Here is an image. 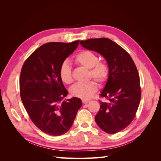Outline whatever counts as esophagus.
Here are the masks:
<instances>
[{"mask_svg": "<svg viewBox=\"0 0 161 161\" xmlns=\"http://www.w3.org/2000/svg\"><path fill=\"white\" fill-rule=\"evenodd\" d=\"M89 101H90V100H89V99H82V103H84V104L88 103Z\"/></svg>", "mask_w": 161, "mask_h": 161, "instance_id": "34e87169", "label": "esophagus"}]
</instances>
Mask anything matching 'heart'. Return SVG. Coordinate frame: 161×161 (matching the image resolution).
<instances>
[{
    "label": "heart",
    "mask_w": 161,
    "mask_h": 161,
    "mask_svg": "<svg viewBox=\"0 0 161 161\" xmlns=\"http://www.w3.org/2000/svg\"><path fill=\"white\" fill-rule=\"evenodd\" d=\"M76 64L89 69V77L93 79L101 85L105 84L109 75V68L108 63L99 60L96 53L90 50H84L79 52L74 57ZM59 75L62 81L67 85L74 81L72 68L69 62H64L59 69ZM97 90V85L94 80L84 83H77L71 87L70 90L72 96L81 99H88Z\"/></svg>",
    "instance_id": "heart-1"
}]
</instances>
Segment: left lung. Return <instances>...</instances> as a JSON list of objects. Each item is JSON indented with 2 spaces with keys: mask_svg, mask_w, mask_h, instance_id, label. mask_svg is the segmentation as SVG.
<instances>
[{
  "mask_svg": "<svg viewBox=\"0 0 161 161\" xmlns=\"http://www.w3.org/2000/svg\"><path fill=\"white\" fill-rule=\"evenodd\" d=\"M80 44L103 56L109 75L100 94V109L95 121L106 133L125 129L134 119L141 98L140 76L134 62L123 47L108 38L89 39Z\"/></svg>",
  "mask_w": 161,
  "mask_h": 161,
  "instance_id": "obj_1",
  "label": "left lung"
}]
</instances>
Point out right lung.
Returning <instances> with one entry per match:
<instances>
[{
  "label": "right lung",
  "mask_w": 161,
  "mask_h": 161,
  "mask_svg": "<svg viewBox=\"0 0 161 161\" xmlns=\"http://www.w3.org/2000/svg\"><path fill=\"white\" fill-rule=\"evenodd\" d=\"M79 43V40L45 43L22 66L19 89L24 108L33 123L47 134L58 136L67 132L82 106L77 97L62 101L68 91L59 75L60 65Z\"/></svg>",
  "instance_id": "1"
}]
</instances>
